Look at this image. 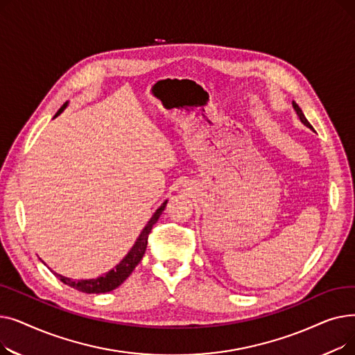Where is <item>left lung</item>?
Listing matches in <instances>:
<instances>
[{"label":"left lung","mask_w":355,"mask_h":355,"mask_svg":"<svg viewBox=\"0 0 355 355\" xmlns=\"http://www.w3.org/2000/svg\"><path fill=\"white\" fill-rule=\"evenodd\" d=\"M293 107H295V110H296V114H297V116H300V119L302 121V123H304V125H306V126H309V128H312V126H311V123L308 122V119L305 118V115H304V112H302V109H301L300 106H297V105H296L295 102H293Z\"/></svg>","instance_id":"left-lung-1"}]
</instances>
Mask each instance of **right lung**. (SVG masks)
Returning <instances> with one entry per match:
<instances>
[{
  "mask_svg": "<svg viewBox=\"0 0 355 355\" xmlns=\"http://www.w3.org/2000/svg\"><path fill=\"white\" fill-rule=\"evenodd\" d=\"M67 103H64L58 114H55V116H58L60 112L66 107ZM166 206V201L162 204V206L154 213V216L151 217V220L148 221V225L145 226V229L142 230V233L139 234L138 240L135 241L134 248L130 249V252L125 256V259L122 260V262L115 266V269H112L110 272H107L106 275L101 276V277H96V279H89V281H73V279H69V277H64L62 275H58L54 273L55 276H58L60 281L73 288L76 289L79 292H85V293H105V292H110L116 289L121 284H123L125 279L132 273V270L135 269V266L141 262V259L144 257V253L146 250V245H148V236L149 233H151L153 230V226L155 225V223L158 221L159 216L162 214L164 209Z\"/></svg>",
  "mask_w": 355,
  "mask_h": 355,
  "instance_id": "add662e5",
  "label": "right lung"
}]
</instances>
